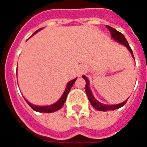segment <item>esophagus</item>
<instances>
[{"label": "esophagus", "mask_w": 147, "mask_h": 147, "mask_svg": "<svg viewBox=\"0 0 147 147\" xmlns=\"http://www.w3.org/2000/svg\"><path fill=\"white\" fill-rule=\"evenodd\" d=\"M84 72H86V67L84 65H83L80 67V74H84Z\"/></svg>", "instance_id": "obj_1"}]
</instances>
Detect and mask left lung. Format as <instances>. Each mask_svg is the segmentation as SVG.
I'll use <instances>...</instances> for the list:
<instances>
[{"label": "left lung", "instance_id": "left-lung-1", "mask_svg": "<svg viewBox=\"0 0 147 147\" xmlns=\"http://www.w3.org/2000/svg\"><path fill=\"white\" fill-rule=\"evenodd\" d=\"M107 28L110 30L111 32V35H112V38L114 40H116L117 42L120 43L121 45H123L126 48H127L131 56L134 58V55H133V53H132V50L129 45L128 42L127 41L126 38L124 37V35L121 33H120L119 31H117V30H115L114 28L111 27V26H107ZM83 78H84L85 82H86V86H85V91H86V93H87V96L88 98V100L89 102H91L92 106L97 109L98 111H102V112H107V111H111V110H115V109H117V108H120L122 106L125 105V103L127 102V99L124 102H122L119 104H116V105H107V104H103V103H101L100 102H98L97 99L95 98L92 95V92L89 88V80L88 79V78L86 77L85 75H83L82 76Z\"/></svg>", "mask_w": 147, "mask_h": 147}]
</instances>
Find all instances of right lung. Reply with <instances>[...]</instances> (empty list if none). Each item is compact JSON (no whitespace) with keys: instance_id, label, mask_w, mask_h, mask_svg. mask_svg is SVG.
Here are the masks:
<instances>
[{"instance_id":"add662e5","label":"right lung","mask_w":147,"mask_h":147,"mask_svg":"<svg viewBox=\"0 0 147 147\" xmlns=\"http://www.w3.org/2000/svg\"><path fill=\"white\" fill-rule=\"evenodd\" d=\"M40 30L41 29H39V30H36L33 34H34L35 33H37V32L40 31ZM76 79H77V78H74V79H73V80H71V81H69V82L67 84L66 88H65L64 92L63 93L62 97L59 99L55 103L50 104V105H48V106H37V105H34L32 103H30V102H28L26 98H25V100L26 101V102L29 104V106L34 111H35V112H39V113H51L56 112V111L59 110V109L63 106V104H64V102H65V101H66V98H67V96H68V94H69V92L72 86H73L74 84L75 83Z\"/></svg>"}]
</instances>
